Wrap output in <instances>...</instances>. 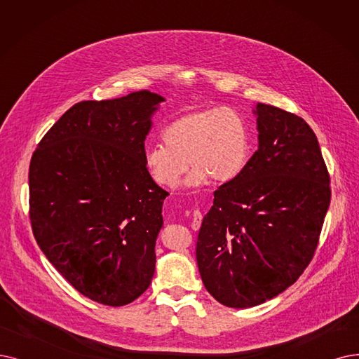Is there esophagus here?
<instances>
[{"mask_svg":"<svg viewBox=\"0 0 359 359\" xmlns=\"http://www.w3.org/2000/svg\"><path fill=\"white\" fill-rule=\"evenodd\" d=\"M202 219H203L202 212L194 210L193 212V221H191V228L194 229V231H197V229L200 228V225H202Z\"/></svg>","mask_w":359,"mask_h":359,"instance_id":"1","label":"esophagus"}]
</instances>
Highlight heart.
Masks as SVG:
<instances>
[{"label": "heart", "mask_w": 359, "mask_h": 359, "mask_svg": "<svg viewBox=\"0 0 359 359\" xmlns=\"http://www.w3.org/2000/svg\"><path fill=\"white\" fill-rule=\"evenodd\" d=\"M162 142L146 150L144 165L163 189H175L189 166V187L233 182L245 172L252 150L245 118L222 107L191 110L169 122Z\"/></svg>", "instance_id": "obj_1"}]
</instances>
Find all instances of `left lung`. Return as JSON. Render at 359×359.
Listing matches in <instances>:
<instances>
[{
    "label": "left lung",
    "instance_id": "obj_1",
    "mask_svg": "<svg viewBox=\"0 0 359 359\" xmlns=\"http://www.w3.org/2000/svg\"><path fill=\"white\" fill-rule=\"evenodd\" d=\"M253 113L259 146L245 172L213 193L196 248L206 290L229 308L261 305L302 276L332 197L311 126L269 104Z\"/></svg>",
    "mask_w": 359,
    "mask_h": 359
}]
</instances>
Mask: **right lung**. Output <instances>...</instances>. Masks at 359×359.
Wrapping results in <instances>:
<instances>
[{
  "instance_id": "obj_1",
  "label": "right lung",
  "mask_w": 359,
  "mask_h": 359,
  "mask_svg": "<svg viewBox=\"0 0 359 359\" xmlns=\"http://www.w3.org/2000/svg\"><path fill=\"white\" fill-rule=\"evenodd\" d=\"M163 97L147 90L72 106L29 165V217L47 259L83 296L134 302L151 283L168 191L144 165Z\"/></svg>"
}]
</instances>
